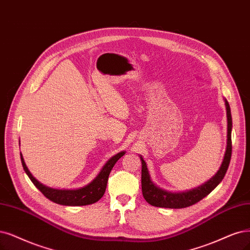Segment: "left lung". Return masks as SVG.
Listing matches in <instances>:
<instances>
[{
    "label": "left lung",
    "instance_id": "left-lung-1",
    "mask_svg": "<svg viewBox=\"0 0 250 250\" xmlns=\"http://www.w3.org/2000/svg\"><path fill=\"white\" fill-rule=\"evenodd\" d=\"M226 109H227V120H228V139H227V148L225 152V156L223 163L219 170L216 172L213 177L210 178L207 182L202 186L182 192H172L162 189L161 188L156 187L153 181L150 178V174L147 165L140 155V160L142 163V174H141V183H142V193L143 197L148 204L155 207H163V208H174L180 209L189 207L193 204H196L202 199H204L206 196L213 190L218 184L224 179L227 170L229 168L230 155H232V114H230V108L228 103V101L225 99Z\"/></svg>",
    "mask_w": 250,
    "mask_h": 250
}]
</instances>
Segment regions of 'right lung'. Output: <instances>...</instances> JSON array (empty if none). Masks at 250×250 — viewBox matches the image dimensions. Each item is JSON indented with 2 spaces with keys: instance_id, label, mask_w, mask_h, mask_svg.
<instances>
[{
  "instance_id": "right-lung-1",
  "label": "right lung",
  "mask_w": 250,
  "mask_h": 250,
  "mask_svg": "<svg viewBox=\"0 0 250 250\" xmlns=\"http://www.w3.org/2000/svg\"><path fill=\"white\" fill-rule=\"evenodd\" d=\"M125 153V151H120L114 156H112L110 160H108L107 163L103 166V168L101 169L100 173L97 175V177L90 183H88L87 186L78 189H57L44 186L43 183L37 180L33 176L32 173L29 171V169H27L21 153V160L24 172L26 173L27 176H29L31 181L34 183V186L38 188L46 198L60 205L84 206L94 204V203L98 202L104 196L109 174L114 167L115 163L122 158Z\"/></svg>"
}]
</instances>
